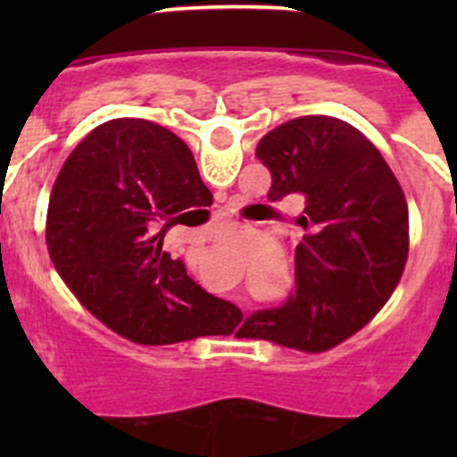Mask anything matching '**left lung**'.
Masks as SVG:
<instances>
[{"label": "left lung", "instance_id": "left-lung-1", "mask_svg": "<svg viewBox=\"0 0 457 457\" xmlns=\"http://www.w3.org/2000/svg\"><path fill=\"white\" fill-rule=\"evenodd\" d=\"M270 201L302 194L295 293L258 311L237 337L322 353L369 325L401 281L410 212L401 183L357 128L334 116L286 120L258 141Z\"/></svg>", "mask_w": 457, "mask_h": 457}]
</instances>
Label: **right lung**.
<instances>
[{"label": "right lung", "mask_w": 457, "mask_h": 457, "mask_svg": "<svg viewBox=\"0 0 457 457\" xmlns=\"http://www.w3.org/2000/svg\"><path fill=\"white\" fill-rule=\"evenodd\" d=\"M212 201L180 137L144 119L88 132L56 176L47 205L52 265L79 304L139 345L226 337L242 320L162 252L164 228Z\"/></svg>", "instance_id": "obj_1"}]
</instances>
